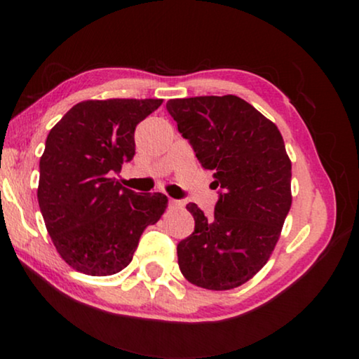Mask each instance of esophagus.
Wrapping results in <instances>:
<instances>
[{"mask_svg":"<svg viewBox=\"0 0 359 359\" xmlns=\"http://www.w3.org/2000/svg\"><path fill=\"white\" fill-rule=\"evenodd\" d=\"M168 205H170V208H181V205H183V203H181V201H176V199H170L168 201Z\"/></svg>","mask_w":359,"mask_h":359,"instance_id":"obj_1","label":"esophagus"}]
</instances>
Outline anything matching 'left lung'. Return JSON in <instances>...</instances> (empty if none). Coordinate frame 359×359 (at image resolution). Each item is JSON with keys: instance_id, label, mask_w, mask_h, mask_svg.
Returning <instances> with one entry per match:
<instances>
[{"instance_id": "left-lung-1", "label": "left lung", "mask_w": 359, "mask_h": 359, "mask_svg": "<svg viewBox=\"0 0 359 359\" xmlns=\"http://www.w3.org/2000/svg\"><path fill=\"white\" fill-rule=\"evenodd\" d=\"M178 124L219 188L214 215L194 203V232L178 243V264L191 284L225 291L253 278L274 250L291 209V161L278 127L238 96L170 100Z\"/></svg>"}]
</instances>
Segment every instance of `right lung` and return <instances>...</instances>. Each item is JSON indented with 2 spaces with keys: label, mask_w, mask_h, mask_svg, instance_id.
Returning a JSON list of instances; mask_svg holds the SVG:
<instances>
[{
  "label": "right lung",
  "mask_w": 359,
  "mask_h": 359,
  "mask_svg": "<svg viewBox=\"0 0 359 359\" xmlns=\"http://www.w3.org/2000/svg\"><path fill=\"white\" fill-rule=\"evenodd\" d=\"M161 102L83 101L48 132L39 163V208L57 252L76 271L119 273L147 225L165 212V194L135 193L114 178L134 158L137 124Z\"/></svg>",
  "instance_id": "right-lung-1"
}]
</instances>
